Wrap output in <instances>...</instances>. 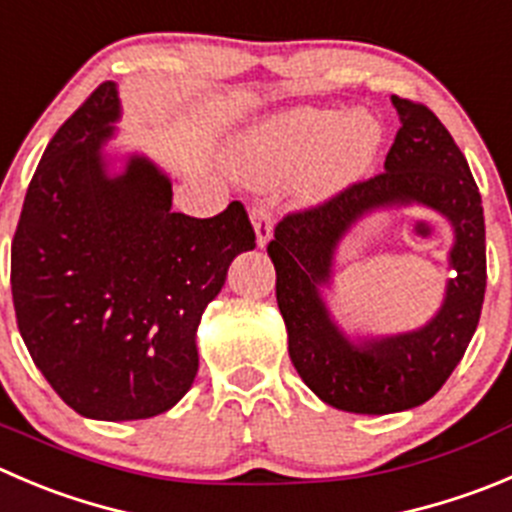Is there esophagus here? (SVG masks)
I'll list each match as a JSON object with an SVG mask.
<instances>
[{"instance_id":"esophagus-1","label":"esophagus","mask_w":512,"mask_h":512,"mask_svg":"<svg viewBox=\"0 0 512 512\" xmlns=\"http://www.w3.org/2000/svg\"><path fill=\"white\" fill-rule=\"evenodd\" d=\"M251 223L253 231H256V243H259V248H264L274 236V216L266 206H256L251 211Z\"/></svg>"}]
</instances>
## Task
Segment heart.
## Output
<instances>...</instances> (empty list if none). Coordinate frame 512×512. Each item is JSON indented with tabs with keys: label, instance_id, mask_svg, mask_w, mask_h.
<instances>
[{
	"label": "heart",
	"instance_id": "1",
	"mask_svg": "<svg viewBox=\"0 0 512 512\" xmlns=\"http://www.w3.org/2000/svg\"><path fill=\"white\" fill-rule=\"evenodd\" d=\"M384 125L372 113L342 107H296L248 130L231 153L233 170L253 183L304 173L311 196L354 186L377 160Z\"/></svg>",
	"mask_w": 512,
	"mask_h": 512
}]
</instances>
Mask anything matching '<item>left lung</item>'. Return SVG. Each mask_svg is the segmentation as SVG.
I'll list each match as a JSON object with an SVG mask.
<instances>
[{
  "label": "left lung",
  "instance_id": "1",
  "mask_svg": "<svg viewBox=\"0 0 512 512\" xmlns=\"http://www.w3.org/2000/svg\"><path fill=\"white\" fill-rule=\"evenodd\" d=\"M399 130L384 173L276 226L269 256L289 357L306 387L337 410L389 415L435 397L478 329L485 299V218L465 155L432 110L392 95ZM420 205L453 226V276L438 314L420 330L349 338L325 304L343 236L377 210Z\"/></svg>",
  "mask_w": 512,
  "mask_h": 512
}]
</instances>
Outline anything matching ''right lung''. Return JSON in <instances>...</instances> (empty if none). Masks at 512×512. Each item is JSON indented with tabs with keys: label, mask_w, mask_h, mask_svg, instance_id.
<instances>
[{
	"label": "right lung",
	"mask_w": 512,
	"mask_h": 512,
	"mask_svg": "<svg viewBox=\"0 0 512 512\" xmlns=\"http://www.w3.org/2000/svg\"><path fill=\"white\" fill-rule=\"evenodd\" d=\"M118 85L102 82L47 145L12 241L17 326L65 405L90 420H148L198 372L196 332L231 261L256 248L238 201L173 213V183L140 153H107Z\"/></svg>",
	"instance_id": "1"
}]
</instances>
